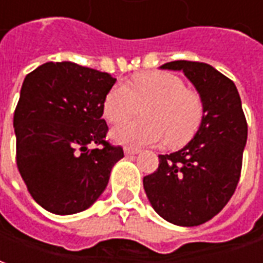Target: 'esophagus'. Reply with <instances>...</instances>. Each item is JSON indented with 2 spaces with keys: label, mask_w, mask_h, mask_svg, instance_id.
<instances>
[{
  "label": "esophagus",
  "mask_w": 263,
  "mask_h": 263,
  "mask_svg": "<svg viewBox=\"0 0 263 263\" xmlns=\"http://www.w3.org/2000/svg\"><path fill=\"white\" fill-rule=\"evenodd\" d=\"M140 153V148H136V147H124V154L126 156H133V154H137Z\"/></svg>",
  "instance_id": "obj_1"
}]
</instances>
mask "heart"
I'll return each mask as SVG.
<instances>
[{
	"instance_id": "heart-1",
	"label": "heart",
	"mask_w": 263,
	"mask_h": 263,
	"mask_svg": "<svg viewBox=\"0 0 263 263\" xmlns=\"http://www.w3.org/2000/svg\"><path fill=\"white\" fill-rule=\"evenodd\" d=\"M139 106L143 119L113 128L117 143L144 146L164 140L168 147L184 146L198 132L205 111L200 93L163 70L137 73L127 86L115 85L105 96L103 115L117 124L135 116Z\"/></svg>"
}]
</instances>
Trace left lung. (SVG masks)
<instances>
[{
    "instance_id": "1",
    "label": "left lung",
    "mask_w": 263,
    "mask_h": 263,
    "mask_svg": "<svg viewBox=\"0 0 263 263\" xmlns=\"http://www.w3.org/2000/svg\"><path fill=\"white\" fill-rule=\"evenodd\" d=\"M182 70L204 102V119L194 139L171 154H160L158 168L143 178L147 198L171 224L195 227L210 221L235 193L242 170L248 124L234 82L211 65L164 63Z\"/></svg>"
}]
</instances>
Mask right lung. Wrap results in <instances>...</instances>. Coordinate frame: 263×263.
<instances>
[{
    "label": "right lung",
    "mask_w": 263,
    "mask_h": 263,
    "mask_svg": "<svg viewBox=\"0 0 263 263\" xmlns=\"http://www.w3.org/2000/svg\"><path fill=\"white\" fill-rule=\"evenodd\" d=\"M116 79L73 62L28 73L14 113L16 167L29 194L57 215L87 210L124 153L106 141L103 100ZM89 144L102 147L89 149Z\"/></svg>",
    "instance_id": "1"
}]
</instances>
